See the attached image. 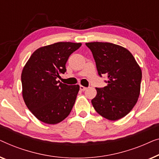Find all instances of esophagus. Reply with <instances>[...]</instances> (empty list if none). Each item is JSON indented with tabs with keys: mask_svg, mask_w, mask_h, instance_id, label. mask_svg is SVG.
Returning <instances> with one entry per match:
<instances>
[{
	"mask_svg": "<svg viewBox=\"0 0 159 159\" xmlns=\"http://www.w3.org/2000/svg\"><path fill=\"white\" fill-rule=\"evenodd\" d=\"M86 87H85V86H81V85H80V91H84L85 90H86Z\"/></svg>",
	"mask_w": 159,
	"mask_h": 159,
	"instance_id": "1",
	"label": "esophagus"
}]
</instances>
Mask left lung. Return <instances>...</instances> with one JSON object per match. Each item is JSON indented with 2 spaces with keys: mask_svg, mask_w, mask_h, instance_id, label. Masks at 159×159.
Instances as JSON below:
<instances>
[{
  "mask_svg": "<svg viewBox=\"0 0 159 159\" xmlns=\"http://www.w3.org/2000/svg\"><path fill=\"white\" fill-rule=\"evenodd\" d=\"M98 74L108 80L104 88H96L91 100L98 114L109 120H120L132 110L138 99L142 71L133 55L126 48L109 42H89Z\"/></svg>",
  "mask_w": 159,
  "mask_h": 159,
  "instance_id": "obj_1",
  "label": "left lung"
}]
</instances>
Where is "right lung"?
<instances>
[{"label":"right lung","mask_w":159,"mask_h":159,"mask_svg":"<svg viewBox=\"0 0 159 159\" xmlns=\"http://www.w3.org/2000/svg\"><path fill=\"white\" fill-rule=\"evenodd\" d=\"M81 43L57 42L35 50L21 73L24 102L38 120L47 124L59 123L69 115L80 87L62 84L60 74L66 71L68 57Z\"/></svg>","instance_id":"add662e5"}]
</instances>
